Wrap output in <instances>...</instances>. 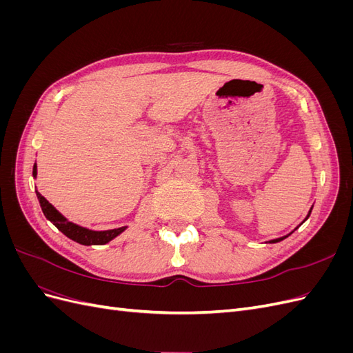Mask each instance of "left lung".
Segmentation results:
<instances>
[{
	"instance_id": "left-lung-1",
	"label": "left lung",
	"mask_w": 353,
	"mask_h": 353,
	"mask_svg": "<svg viewBox=\"0 0 353 353\" xmlns=\"http://www.w3.org/2000/svg\"><path fill=\"white\" fill-rule=\"evenodd\" d=\"M309 213H311V212H309ZM309 216V215H307ZM285 237H281V239H275V240H271L270 243H276V241H281V240H284Z\"/></svg>"
}]
</instances>
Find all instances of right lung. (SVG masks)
<instances>
[{"label":"right lung","instance_id":"add662e5","mask_svg":"<svg viewBox=\"0 0 353 353\" xmlns=\"http://www.w3.org/2000/svg\"><path fill=\"white\" fill-rule=\"evenodd\" d=\"M32 175L37 176V163L34 165V172H32ZM37 197L39 200L41 209H42V212H44L46 218L54 223V225L59 228V231L65 234L66 237H69L70 240L77 241L79 244H83V245L105 244L126 230V227H121V228L108 230V231H92L88 228L79 227V225H77V223H73L63 216L61 213L51 205V203H48V200L44 196H41L38 193V191H37Z\"/></svg>","mask_w":353,"mask_h":353}]
</instances>
